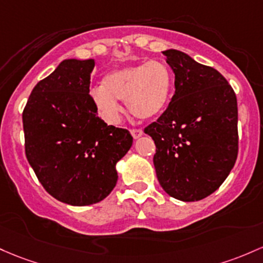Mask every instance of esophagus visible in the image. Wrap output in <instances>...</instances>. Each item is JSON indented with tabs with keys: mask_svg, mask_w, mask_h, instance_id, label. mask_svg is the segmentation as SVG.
Returning <instances> with one entry per match:
<instances>
[{
	"mask_svg": "<svg viewBox=\"0 0 263 263\" xmlns=\"http://www.w3.org/2000/svg\"><path fill=\"white\" fill-rule=\"evenodd\" d=\"M129 132H131L132 137H134V138L141 137V136H142V134H143V132L141 131L140 128H131V129H129Z\"/></svg>",
	"mask_w": 263,
	"mask_h": 263,
	"instance_id": "34e87169",
	"label": "esophagus"
}]
</instances>
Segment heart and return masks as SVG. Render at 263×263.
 <instances>
[{"label":"heart","mask_w":263,"mask_h":263,"mask_svg":"<svg viewBox=\"0 0 263 263\" xmlns=\"http://www.w3.org/2000/svg\"><path fill=\"white\" fill-rule=\"evenodd\" d=\"M172 74L166 63L151 60L108 73L102 86L91 91L92 100L107 122H116L121 114L117 100L125 101L127 109L140 120L161 114L168 102Z\"/></svg>","instance_id":"heart-1"}]
</instances>
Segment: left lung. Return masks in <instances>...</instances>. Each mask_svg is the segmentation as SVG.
I'll return each instance as SVG.
<instances>
[{"mask_svg":"<svg viewBox=\"0 0 263 263\" xmlns=\"http://www.w3.org/2000/svg\"><path fill=\"white\" fill-rule=\"evenodd\" d=\"M163 53L175 73V95L145 134L155 141L161 187L177 200L200 201L221 186L237 160V99L217 70L181 51Z\"/></svg>","mask_w":263,"mask_h":263,"instance_id":"1","label":"left lung"}]
</instances>
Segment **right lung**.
<instances>
[{"label":"right lung","instance_id":"add662e5","mask_svg":"<svg viewBox=\"0 0 263 263\" xmlns=\"http://www.w3.org/2000/svg\"><path fill=\"white\" fill-rule=\"evenodd\" d=\"M95 60H65L34 86L22 114L25 152L43 189L72 206L102 201L132 146L126 128L97 116L89 95Z\"/></svg>","mask_w":263,"mask_h":263}]
</instances>
